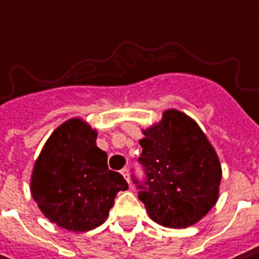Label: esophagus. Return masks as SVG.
I'll list each match as a JSON object with an SVG mask.
<instances>
[{
  "instance_id": "esophagus-1",
  "label": "esophagus",
  "mask_w": 259,
  "mask_h": 259,
  "mask_svg": "<svg viewBox=\"0 0 259 259\" xmlns=\"http://www.w3.org/2000/svg\"><path fill=\"white\" fill-rule=\"evenodd\" d=\"M120 175L125 178V180L130 183V175H128V168H123V170H120Z\"/></svg>"
}]
</instances>
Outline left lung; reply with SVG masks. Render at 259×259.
<instances>
[{"instance_id": "8db88e82", "label": "left lung", "mask_w": 259, "mask_h": 259, "mask_svg": "<svg viewBox=\"0 0 259 259\" xmlns=\"http://www.w3.org/2000/svg\"><path fill=\"white\" fill-rule=\"evenodd\" d=\"M143 134L139 161L146 180L134 182L146 211L168 228L197 224L219 197L222 168L214 147L198 123L176 109L165 110Z\"/></svg>"}]
</instances>
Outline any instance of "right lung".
Masks as SVG:
<instances>
[{
	"label": "right lung",
	"instance_id": "1",
	"mask_svg": "<svg viewBox=\"0 0 259 259\" xmlns=\"http://www.w3.org/2000/svg\"><path fill=\"white\" fill-rule=\"evenodd\" d=\"M98 133L80 117L61 123L45 143L31 175V194L50 222L74 233L100 227L119 191L122 175L109 170Z\"/></svg>",
	"mask_w": 259,
	"mask_h": 259
}]
</instances>
